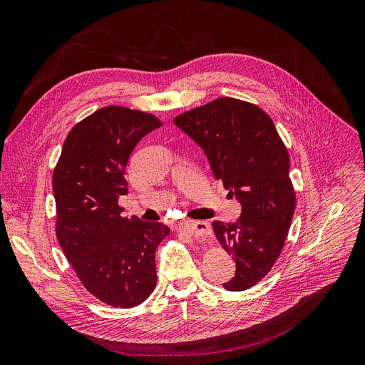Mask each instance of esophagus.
Here are the masks:
<instances>
[{
    "label": "esophagus",
    "instance_id": "esophagus-1",
    "mask_svg": "<svg viewBox=\"0 0 365 365\" xmlns=\"http://www.w3.org/2000/svg\"><path fill=\"white\" fill-rule=\"evenodd\" d=\"M185 230L190 233L191 236L200 237V236H210L212 235V228L209 222L206 221H192V222H186L183 224Z\"/></svg>",
    "mask_w": 365,
    "mask_h": 365
}]
</instances>
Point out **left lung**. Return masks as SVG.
I'll return each mask as SVG.
<instances>
[{
	"mask_svg": "<svg viewBox=\"0 0 365 365\" xmlns=\"http://www.w3.org/2000/svg\"><path fill=\"white\" fill-rule=\"evenodd\" d=\"M174 123L203 148L215 178L242 205L236 222L212 225L236 262L224 289L247 290L271 272L289 235L296 194L287 147L260 106L235 98L192 108Z\"/></svg>",
	"mask_w": 365,
	"mask_h": 365,
	"instance_id": "8db88e82",
	"label": "left lung"
}]
</instances>
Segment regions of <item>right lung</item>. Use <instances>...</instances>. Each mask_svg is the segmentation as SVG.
Returning a JSON list of instances; mask_svg holds the SVG:
<instances>
[{"mask_svg":"<svg viewBox=\"0 0 365 365\" xmlns=\"http://www.w3.org/2000/svg\"><path fill=\"white\" fill-rule=\"evenodd\" d=\"M159 126L153 114L103 106L67 133L53 168L58 244L83 286L111 307H137L156 286L155 252L170 228L121 217L118 197L135 145Z\"/></svg>","mask_w":365,"mask_h":365,"instance_id":"obj_1","label":"right lung"}]
</instances>
